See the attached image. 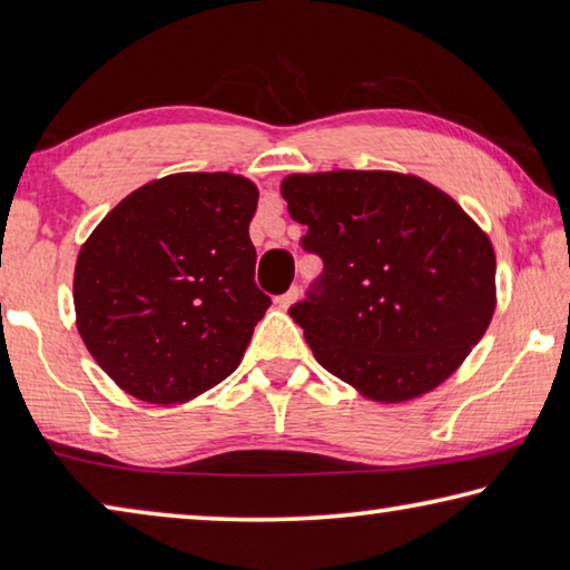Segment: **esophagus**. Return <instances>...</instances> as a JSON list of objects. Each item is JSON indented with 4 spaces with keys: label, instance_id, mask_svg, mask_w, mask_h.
<instances>
[{
    "label": "esophagus",
    "instance_id": "34e87169",
    "mask_svg": "<svg viewBox=\"0 0 570 570\" xmlns=\"http://www.w3.org/2000/svg\"><path fill=\"white\" fill-rule=\"evenodd\" d=\"M297 297H301V291H297V287H291V291H287L285 295H279V297H275V305L279 307V311H287V307L291 305H295V301Z\"/></svg>",
    "mask_w": 570,
    "mask_h": 570
}]
</instances>
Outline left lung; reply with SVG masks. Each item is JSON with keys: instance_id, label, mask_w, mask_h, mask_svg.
Listing matches in <instances>:
<instances>
[{"instance_id": "8db88e82", "label": "left lung", "mask_w": 570, "mask_h": 570, "mask_svg": "<svg viewBox=\"0 0 570 570\" xmlns=\"http://www.w3.org/2000/svg\"><path fill=\"white\" fill-rule=\"evenodd\" d=\"M323 275L291 307L315 361L375 403L448 381L495 313V253L423 177L391 169L287 175L279 185Z\"/></svg>"}]
</instances>
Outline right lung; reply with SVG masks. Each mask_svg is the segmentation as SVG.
<instances>
[{
    "label": "right lung",
    "instance_id": "right-lung-1",
    "mask_svg": "<svg viewBox=\"0 0 570 570\" xmlns=\"http://www.w3.org/2000/svg\"><path fill=\"white\" fill-rule=\"evenodd\" d=\"M257 197L243 175H167L87 237L75 265L77 331L125 393L187 403L243 361L269 307L249 243Z\"/></svg>",
    "mask_w": 570,
    "mask_h": 570
}]
</instances>
